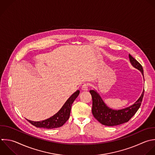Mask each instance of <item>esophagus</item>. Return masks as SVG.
Masks as SVG:
<instances>
[{
  "label": "esophagus",
  "instance_id": "obj_1",
  "mask_svg": "<svg viewBox=\"0 0 155 155\" xmlns=\"http://www.w3.org/2000/svg\"><path fill=\"white\" fill-rule=\"evenodd\" d=\"M88 85L87 84H84L82 86L81 89H82V91H88Z\"/></svg>",
  "mask_w": 155,
  "mask_h": 155
}]
</instances>
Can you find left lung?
I'll return each instance as SVG.
<instances>
[{"instance_id": "obj_1", "label": "left lung", "mask_w": 155, "mask_h": 155, "mask_svg": "<svg viewBox=\"0 0 155 155\" xmlns=\"http://www.w3.org/2000/svg\"><path fill=\"white\" fill-rule=\"evenodd\" d=\"M129 59L133 67L139 70L143 77V70L142 65L130 54H129ZM90 93L93 101L92 113L95 119L102 125L115 126L128 122L137 112L142 101L144 89L139 98L133 105L118 110H113L108 107L96 91L94 90H90Z\"/></svg>"}]
</instances>
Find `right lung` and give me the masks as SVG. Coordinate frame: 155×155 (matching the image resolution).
I'll use <instances>...</instances> for the list:
<instances>
[{
	"mask_svg": "<svg viewBox=\"0 0 155 155\" xmlns=\"http://www.w3.org/2000/svg\"><path fill=\"white\" fill-rule=\"evenodd\" d=\"M79 90L74 93L65 102L60 110L51 117L42 121L27 120L32 125L39 128H44L47 129L56 128L62 127L69 119L72 104L79 94Z\"/></svg>",
	"mask_w": 155,
	"mask_h": 155,
	"instance_id": "right-lung-1",
	"label": "right lung"
}]
</instances>
